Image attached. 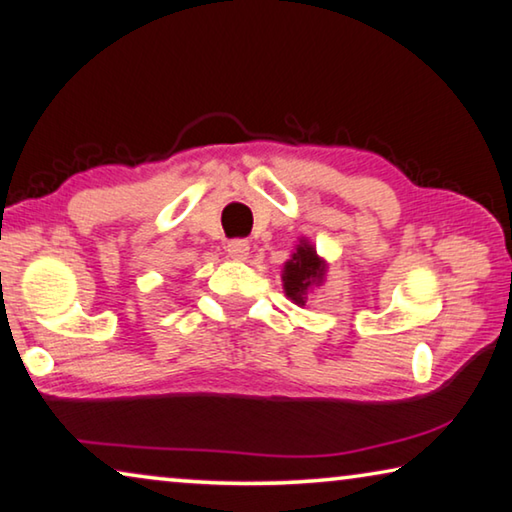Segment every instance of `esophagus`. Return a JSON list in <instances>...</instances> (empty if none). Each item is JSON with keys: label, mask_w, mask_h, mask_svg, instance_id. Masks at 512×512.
<instances>
[{"label": "esophagus", "mask_w": 512, "mask_h": 512, "mask_svg": "<svg viewBox=\"0 0 512 512\" xmlns=\"http://www.w3.org/2000/svg\"><path fill=\"white\" fill-rule=\"evenodd\" d=\"M250 253V243L246 239H232L227 243V255L232 259H246Z\"/></svg>", "instance_id": "esophagus-1"}]
</instances>
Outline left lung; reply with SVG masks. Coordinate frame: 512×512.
Here are the masks:
<instances>
[{
    "label": "left lung",
    "mask_w": 512,
    "mask_h": 512,
    "mask_svg": "<svg viewBox=\"0 0 512 512\" xmlns=\"http://www.w3.org/2000/svg\"><path fill=\"white\" fill-rule=\"evenodd\" d=\"M326 266L322 259L317 257L315 248L308 243H301L296 248L292 259L285 264V273H282V282H285V294L296 305H305L308 301V292L315 285H319L324 278Z\"/></svg>",
    "instance_id": "1"
}]
</instances>
